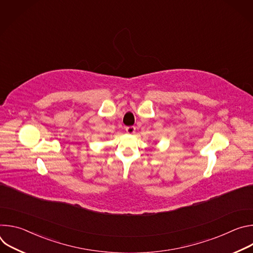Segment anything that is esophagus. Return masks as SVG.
<instances>
[{
  "label": "esophagus",
  "mask_w": 253,
  "mask_h": 253,
  "mask_svg": "<svg viewBox=\"0 0 253 253\" xmlns=\"http://www.w3.org/2000/svg\"><path fill=\"white\" fill-rule=\"evenodd\" d=\"M126 132H127L128 134H134V133H135V127H134V126L126 127Z\"/></svg>",
  "instance_id": "obj_1"
}]
</instances>
